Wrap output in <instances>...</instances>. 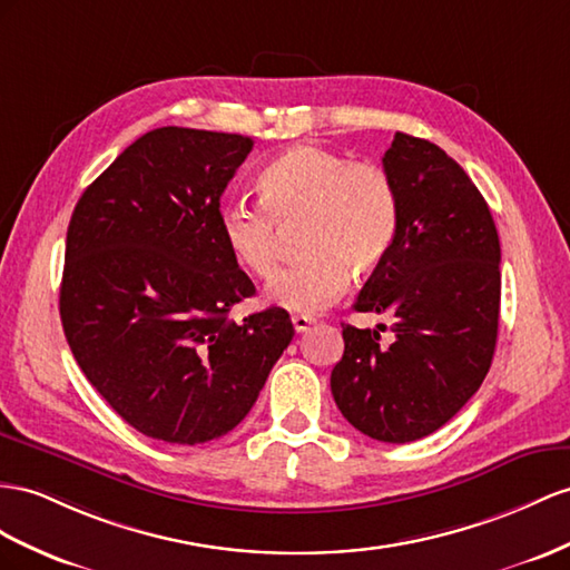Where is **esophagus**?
<instances>
[{
  "label": "esophagus",
  "mask_w": 570,
  "mask_h": 570,
  "mask_svg": "<svg viewBox=\"0 0 570 570\" xmlns=\"http://www.w3.org/2000/svg\"><path fill=\"white\" fill-rule=\"evenodd\" d=\"M291 323H294L296 332H308L311 325L315 323V317H311V315H294V317H291Z\"/></svg>",
  "instance_id": "obj_1"
}]
</instances>
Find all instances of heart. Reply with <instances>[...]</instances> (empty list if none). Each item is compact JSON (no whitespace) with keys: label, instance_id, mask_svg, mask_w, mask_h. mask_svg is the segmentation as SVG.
Listing matches in <instances>:
<instances>
[{"label":"heart","instance_id":"1","mask_svg":"<svg viewBox=\"0 0 570 570\" xmlns=\"http://www.w3.org/2000/svg\"><path fill=\"white\" fill-rule=\"evenodd\" d=\"M259 209L230 199L218 209V230L238 265L269 276L279 259V230L296 228L301 257L274 276L267 298L282 308L317 313L340 298L352 269L383 265L400 228V199L387 173L348 164L315 144L274 156L255 180Z\"/></svg>","mask_w":570,"mask_h":570}]
</instances>
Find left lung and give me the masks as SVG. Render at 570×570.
<instances>
[{
	"label": "left lung",
	"mask_w": 570,
	"mask_h": 570,
	"mask_svg": "<svg viewBox=\"0 0 570 570\" xmlns=\"http://www.w3.org/2000/svg\"><path fill=\"white\" fill-rule=\"evenodd\" d=\"M383 168L400 228L354 311L390 313L395 334L387 344L377 330L342 325L344 356L330 385L354 429L412 443L448 424L491 368L501 243L487 199L441 146L397 132Z\"/></svg>",
	"instance_id": "obj_1"
}]
</instances>
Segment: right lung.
Listing matches in <instances>:
<instances>
[{
    "label": "right lung",
    "mask_w": 570,
    "mask_h": 570,
    "mask_svg": "<svg viewBox=\"0 0 570 570\" xmlns=\"http://www.w3.org/2000/svg\"><path fill=\"white\" fill-rule=\"evenodd\" d=\"M243 135L158 127L83 189L67 228L60 317L79 368L129 426L199 445L236 429L294 325L282 308L233 323L255 294L218 230Z\"/></svg>",
    "instance_id": "right-lung-1"
}]
</instances>
